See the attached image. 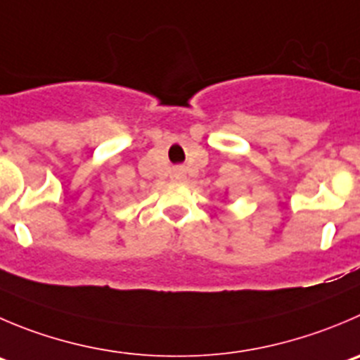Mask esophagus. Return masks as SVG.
Masks as SVG:
<instances>
[{
	"label": "esophagus",
	"instance_id": "34e87169",
	"mask_svg": "<svg viewBox=\"0 0 360 360\" xmlns=\"http://www.w3.org/2000/svg\"><path fill=\"white\" fill-rule=\"evenodd\" d=\"M173 178H174V180H184V178H186V171H184L182 167H174Z\"/></svg>",
	"mask_w": 360,
	"mask_h": 360
}]
</instances>
